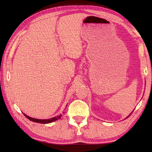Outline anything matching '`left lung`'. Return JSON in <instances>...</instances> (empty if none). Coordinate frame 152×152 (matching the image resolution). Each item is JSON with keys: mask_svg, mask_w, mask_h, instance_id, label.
Listing matches in <instances>:
<instances>
[{"mask_svg": "<svg viewBox=\"0 0 152 152\" xmlns=\"http://www.w3.org/2000/svg\"><path fill=\"white\" fill-rule=\"evenodd\" d=\"M127 118H128V117H127Z\"/></svg>", "mask_w": 152, "mask_h": 152, "instance_id": "left-lung-1", "label": "left lung"}]
</instances>
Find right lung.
<instances>
[{
    "mask_svg": "<svg viewBox=\"0 0 152 152\" xmlns=\"http://www.w3.org/2000/svg\"><path fill=\"white\" fill-rule=\"evenodd\" d=\"M67 106V105H66ZM27 118H28L29 120L32 121H34V122H36V123H40V124H50V123H51L53 121H55L57 120L58 119H60L61 118V116L62 115L60 114L59 115H57V117H54L53 118H51V119H35V118H31L29 116L27 115L26 114H23Z\"/></svg>",
    "mask_w": 152,
    "mask_h": 152,
    "instance_id": "obj_1",
    "label": "right lung"
}]
</instances>
